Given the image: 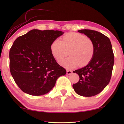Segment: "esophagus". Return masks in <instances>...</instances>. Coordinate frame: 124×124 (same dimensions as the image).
<instances>
[{
    "instance_id": "obj_1",
    "label": "esophagus",
    "mask_w": 124,
    "mask_h": 124,
    "mask_svg": "<svg viewBox=\"0 0 124 124\" xmlns=\"http://www.w3.org/2000/svg\"><path fill=\"white\" fill-rule=\"evenodd\" d=\"M72 73V71L70 70H67V73L68 75H71Z\"/></svg>"
}]
</instances>
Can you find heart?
<instances>
[{"mask_svg": "<svg viewBox=\"0 0 124 124\" xmlns=\"http://www.w3.org/2000/svg\"><path fill=\"white\" fill-rule=\"evenodd\" d=\"M52 55L60 62L66 57L69 52L70 57L61 62L67 69L87 65L93 59L95 46L91 38L80 33L70 32L63 36L62 41L55 39L51 45Z\"/></svg>", "mask_w": 124, "mask_h": 124, "instance_id": "b5f03b06", "label": "heart"}]
</instances>
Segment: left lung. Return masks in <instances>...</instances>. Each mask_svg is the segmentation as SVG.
<instances>
[{"label":"left lung","instance_id":"left-lung-1","mask_svg":"<svg viewBox=\"0 0 124 124\" xmlns=\"http://www.w3.org/2000/svg\"><path fill=\"white\" fill-rule=\"evenodd\" d=\"M78 31L92 39L95 53L91 61L86 67L73 71L79 76V80L72 86L79 95L90 97L101 92L109 83L114 64V54L109 38L103 34L88 29Z\"/></svg>","mask_w":124,"mask_h":124}]
</instances>
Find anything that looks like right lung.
<instances>
[{
  "instance_id": "right-lung-1",
  "label": "right lung",
  "mask_w": 124,
  "mask_h": 124,
  "mask_svg": "<svg viewBox=\"0 0 124 124\" xmlns=\"http://www.w3.org/2000/svg\"><path fill=\"white\" fill-rule=\"evenodd\" d=\"M63 33L33 29L14 41L9 51L10 72L23 92L33 96L45 94L58 78L66 74L51 51L52 41Z\"/></svg>"
}]
</instances>
